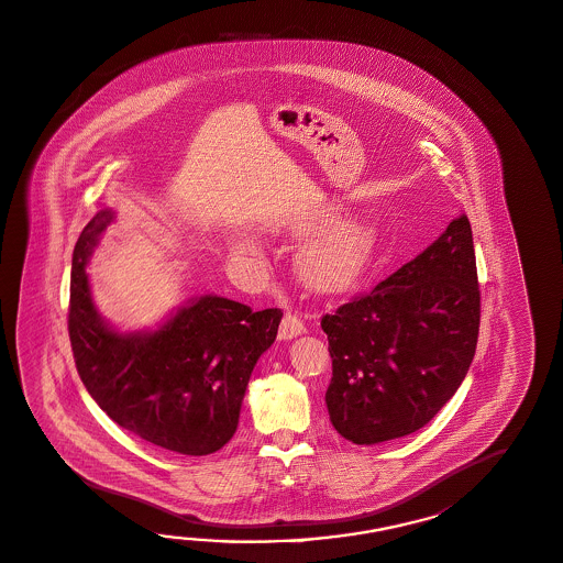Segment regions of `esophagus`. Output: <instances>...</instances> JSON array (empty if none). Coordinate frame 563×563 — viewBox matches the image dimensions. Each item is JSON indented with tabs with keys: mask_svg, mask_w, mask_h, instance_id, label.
I'll list each match as a JSON object with an SVG mask.
<instances>
[{
	"mask_svg": "<svg viewBox=\"0 0 563 563\" xmlns=\"http://www.w3.org/2000/svg\"><path fill=\"white\" fill-rule=\"evenodd\" d=\"M307 328H305L303 320L297 318V316H290L287 313L283 321H280V330H278V338L280 340H292L297 335L305 334Z\"/></svg>",
	"mask_w": 563,
	"mask_h": 563,
	"instance_id": "esophagus-1",
	"label": "esophagus"
}]
</instances>
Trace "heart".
Wrapping results in <instances>:
<instances>
[{
	"mask_svg": "<svg viewBox=\"0 0 563 563\" xmlns=\"http://www.w3.org/2000/svg\"><path fill=\"white\" fill-rule=\"evenodd\" d=\"M334 217L332 207H316L292 214L283 228L292 235H309ZM250 252V243L235 242ZM379 247V228L371 219H349L321 231L297 252L295 268L305 287L320 295H342L354 289L365 276Z\"/></svg>",
	"mask_w": 563,
	"mask_h": 563,
	"instance_id": "heart-1",
	"label": "heart"
}]
</instances>
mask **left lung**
Segmentation results:
<instances>
[{"label": "left lung", "instance_id": "left-lung-1", "mask_svg": "<svg viewBox=\"0 0 563 563\" xmlns=\"http://www.w3.org/2000/svg\"><path fill=\"white\" fill-rule=\"evenodd\" d=\"M321 330L332 356L325 406L346 441H394L428 424L455 396L477 346L467 214L368 295L323 316Z\"/></svg>", "mask_w": 563, "mask_h": 563}]
</instances>
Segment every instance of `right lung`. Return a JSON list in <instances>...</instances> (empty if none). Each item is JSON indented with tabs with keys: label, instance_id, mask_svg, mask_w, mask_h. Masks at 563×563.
<instances>
[{
	"label": "right lung",
	"instance_id": "1",
	"mask_svg": "<svg viewBox=\"0 0 563 563\" xmlns=\"http://www.w3.org/2000/svg\"><path fill=\"white\" fill-rule=\"evenodd\" d=\"M114 219L112 209L93 214L74 250L69 340L77 373L93 401L139 439L180 455H211L235 434L247 380L283 313L200 295L155 330H117L93 303L86 273Z\"/></svg>",
	"mask_w": 563,
	"mask_h": 563
}]
</instances>
